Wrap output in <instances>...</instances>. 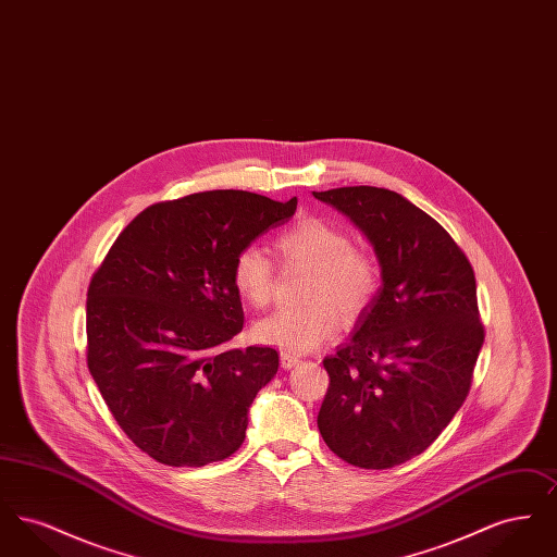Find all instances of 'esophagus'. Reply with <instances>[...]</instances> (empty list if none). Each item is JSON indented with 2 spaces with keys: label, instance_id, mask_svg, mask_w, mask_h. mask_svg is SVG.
I'll return each instance as SVG.
<instances>
[{
  "label": "esophagus",
  "instance_id": "1",
  "mask_svg": "<svg viewBox=\"0 0 557 557\" xmlns=\"http://www.w3.org/2000/svg\"><path fill=\"white\" fill-rule=\"evenodd\" d=\"M280 361H282V368H284V370H292L294 366H298V363H300V357H296V355H292V352H286V350H284V352L280 355Z\"/></svg>",
  "mask_w": 557,
  "mask_h": 557
}]
</instances>
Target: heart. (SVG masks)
Wrapping results in <instances>:
<instances>
[{
	"instance_id": "heart-1",
	"label": "heart",
	"mask_w": 557,
	"mask_h": 557,
	"mask_svg": "<svg viewBox=\"0 0 557 557\" xmlns=\"http://www.w3.org/2000/svg\"><path fill=\"white\" fill-rule=\"evenodd\" d=\"M277 252L290 265L311 269L298 309H280L255 323V338L292 355L315 350L332 341L341 327L336 309L355 318L375 290V267L352 246L341 225L309 216L288 227L277 242ZM234 284L252 307H265L273 294V265L259 246L242 248L234 261Z\"/></svg>"
}]
</instances>
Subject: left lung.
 Listing matches in <instances>:
<instances>
[{
    "label": "left lung",
    "instance_id": "1",
    "mask_svg": "<svg viewBox=\"0 0 557 557\" xmlns=\"http://www.w3.org/2000/svg\"><path fill=\"white\" fill-rule=\"evenodd\" d=\"M313 196L366 236L382 280L348 341L323 359L319 432L350 466L395 468L424 453L468 397L484 343L476 277L443 225L397 191Z\"/></svg>",
    "mask_w": 557,
    "mask_h": 557
}]
</instances>
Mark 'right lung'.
<instances>
[{"label": "right lung", "mask_w": 557, "mask_h": 557, "mask_svg": "<svg viewBox=\"0 0 557 557\" xmlns=\"http://www.w3.org/2000/svg\"><path fill=\"white\" fill-rule=\"evenodd\" d=\"M298 200L214 189L139 212L87 290V366L135 447L175 468L239 449L275 348H223L244 325L234 261Z\"/></svg>", "instance_id": "add662e5"}]
</instances>
